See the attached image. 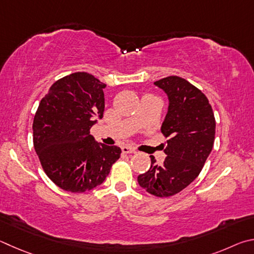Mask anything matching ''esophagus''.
Instances as JSON below:
<instances>
[{"label":"esophagus","mask_w":254,"mask_h":254,"mask_svg":"<svg viewBox=\"0 0 254 254\" xmlns=\"http://www.w3.org/2000/svg\"><path fill=\"white\" fill-rule=\"evenodd\" d=\"M122 150H123L124 154H136V150L132 149L131 147H129V146H124Z\"/></svg>","instance_id":"34e87169"}]
</instances>
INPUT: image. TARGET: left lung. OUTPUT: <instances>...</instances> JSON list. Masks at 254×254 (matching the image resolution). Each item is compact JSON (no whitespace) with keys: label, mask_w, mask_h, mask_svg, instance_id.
Segmentation results:
<instances>
[{"label":"left lung","mask_w":254,"mask_h":254,"mask_svg":"<svg viewBox=\"0 0 254 254\" xmlns=\"http://www.w3.org/2000/svg\"><path fill=\"white\" fill-rule=\"evenodd\" d=\"M154 84L168 98L161 128L168 137L163 144L167 156L162 165L150 156V168L137 181L149 194L168 197L188 188L201 173L214 144L215 118L205 95L188 80L171 75Z\"/></svg>","instance_id":"left-lung-1"}]
</instances>
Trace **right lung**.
Listing matches in <instances>:
<instances>
[{
	"mask_svg": "<svg viewBox=\"0 0 254 254\" xmlns=\"http://www.w3.org/2000/svg\"><path fill=\"white\" fill-rule=\"evenodd\" d=\"M106 84L92 74L75 72L52 84L33 119V145L53 183L82 193L104 183L122 149L98 143L90 128L105 110Z\"/></svg>",
	"mask_w": 254,
	"mask_h": 254,
	"instance_id": "right-lung-1",
	"label": "right lung"
}]
</instances>
